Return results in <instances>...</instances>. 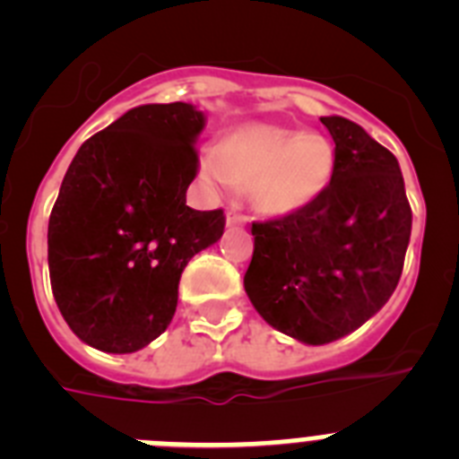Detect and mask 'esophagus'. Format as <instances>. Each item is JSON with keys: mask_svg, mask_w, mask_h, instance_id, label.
Returning <instances> with one entry per match:
<instances>
[{"mask_svg": "<svg viewBox=\"0 0 459 459\" xmlns=\"http://www.w3.org/2000/svg\"><path fill=\"white\" fill-rule=\"evenodd\" d=\"M246 222V216L243 213H238L237 209H227V227H237V225H243Z\"/></svg>", "mask_w": 459, "mask_h": 459, "instance_id": "1", "label": "esophagus"}]
</instances>
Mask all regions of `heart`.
Instances as JSON below:
<instances>
[{
    "mask_svg": "<svg viewBox=\"0 0 459 459\" xmlns=\"http://www.w3.org/2000/svg\"><path fill=\"white\" fill-rule=\"evenodd\" d=\"M333 168L328 137L273 124L241 126L200 163L206 184L248 186L250 202L266 216H287L310 204L328 186Z\"/></svg>",
    "mask_w": 459,
    "mask_h": 459,
    "instance_id": "obj_1",
    "label": "heart"
}]
</instances>
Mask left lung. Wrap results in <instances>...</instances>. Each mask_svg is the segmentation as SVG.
<instances>
[{
  "mask_svg": "<svg viewBox=\"0 0 459 459\" xmlns=\"http://www.w3.org/2000/svg\"><path fill=\"white\" fill-rule=\"evenodd\" d=\"M322 124L335 142L333 177L303 209L253 222L243 275L259 315L307 344L333 342L384 307L411 237L397 158L354 121Z\"/></svg>",
  "mask_w": 459,
  "mask_h": 459,
  "instance_id": "left-lung-1",
  "label": "left lung"
}]
</instances>
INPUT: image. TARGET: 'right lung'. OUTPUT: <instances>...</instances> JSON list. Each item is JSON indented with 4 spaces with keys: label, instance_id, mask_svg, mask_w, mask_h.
I'll use <instances>...</instances> for the list:
<instances>
[{
    "label": "right lung",
    "instance_id": "1",
    "mask_svg": "<svg viewBox=\"0 0 459 459\" xmlns=\"http://www.w3.org/2000/svg\"><path fill=\"white\" fill-rule=\"evenodd\" d=\"M202 128L188 103L140 105L73 158L50 213L48 264L64 319L96 350L131 354L163 333L181 271L225 232L222 209L186 204Z\"/></svg>",
    "mask_w": 459,
    "mask_h": 459
}]
</instances>
